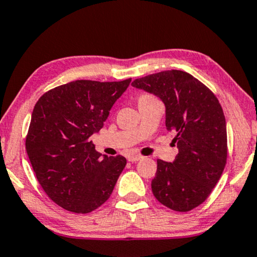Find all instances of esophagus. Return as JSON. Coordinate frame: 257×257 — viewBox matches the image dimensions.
Here are the masks:
<instances>
[{
  "label": "esophagus",
  "instance_id": "esophagus-1",
  "mask_svg": "<svg viewBox=\"0 0 257 257\" xmlns=\"http://www.w3.org/2000/svg\"><path fill=\"white\" fill-rule=\"evenodd\" d=\"M144 158L142 157V155H138V154H131L128 157V161H131V162H136V161H139V160H141V159Z\"/></svg>",
  "mask_w": 257,
  "mask_h": 257
}]
</instances>
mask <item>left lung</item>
Wrapping results in <instances>:
<instances>
[{
	"instance_id": "8db88e82",
	"label": "left lung",
	"mask_w": 257,
	"mask_h": 257,
	"mask_svg": "<svg viewBox=\"0 0 257 257\" xmlns=\"http://www.w3.org/2000/svg\"><path fill=\"white\" fill-rule=\"evenodd\" d=\"M132 85L164 102L166 128L175 135L179 151L173 162L158 160L153 194L171 210H192L210 196L225 167L228 145L222 106L209 87L184 71L149 74Z\"/></svg>"
}]
</instances>
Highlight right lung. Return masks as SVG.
I'll list each match as a JSON object with an SVG mask.
<instances>
[{"mask_svg":"<svg viewBox=\"0 0 257 257\" xmlns=\"http://www.w3.org/2000/svg\"><path fill=\"white\" fill-rule=\"evenodd\" d=\"M131 82L74 80L47 91L35 104L26 151L42 190L63 209L89 213L112 193L125 158L102 157L90 138Z\"/></svg>","mask_w":257,"mask_h":257,"instance_id":"obj_1","label":"right lung"}]
</instances>
